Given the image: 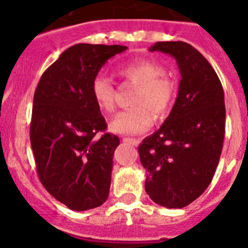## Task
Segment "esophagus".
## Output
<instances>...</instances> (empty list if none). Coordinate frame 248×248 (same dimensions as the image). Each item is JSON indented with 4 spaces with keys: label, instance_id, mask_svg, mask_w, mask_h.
<instances>
[{
    "label": "esophagus",
    "instance_id": "34e87169",
    "mask_svg": "<svg viewBox=\"0 0 248 248\" xmlns=\"http://www.w3.org/2000/svg\"><path fill=\"white\" fill-rule=\"evenodd\" d=\"M122 140H124V142H130V143H132V145H135V146H137L140 143L139 139H132V137H124Z\"/></svg>",
    "mask_w": 248,
    "mask_h": 248
}]
</instances>
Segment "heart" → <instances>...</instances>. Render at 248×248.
Here are the masks:
<instances>
[{"mask_svg":"<svg viewBox=\"0 0 248 248\" xmlns=\"http://www.w3.org/2000/svg\"><path fill=\"white\" fill-rule=\"evenodd\" d=\"M118 75L137 85L132 105L136 106L120 112L109 122V130L124 135H137L152 124L154 117H163L173 106L176 83L165 73V67L151 60H136L122 64ZM92 100L100 111L111 113L115 109V87L111 78L97 73L90 86Z\"/></svg>","mask_w":248,"mask_h":248,"instance_id":"obj_1","label":"heart"}]
</instances>
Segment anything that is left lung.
I'll list each match as a JSON object with an SVG mask.
<instances>
[{
  "label": "left lung",
  "mask_w": 248,
  "mask_h": 248,
  "mask_svg": "<svg viewBox=\"0 0 248 248\" xmlns=\"http://www.w3.org/2000/svg\"><path fill=\"white\" fill-rule=\"evenodd\" d=\"M150 51L175 57L182 78L170 116L139 146L148 172L145 189L160 206L182 208L214 178L225 139V94L212 66L191 45L156 42Z\"/></svg>",
  "instance_id": "left-lung-1"
}]
</instances>
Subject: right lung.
<instances>
[{"label": "right lung", "mask_w": 248, "mask_h": 248, "mask_svg": "<svg viewBox=\"0 0 248 248\" xmlns=\"http://www.w3.org/2000/svg\"><path fill=\"white\" fill-rule=\"evenodd\" d=\"M126 46L78 44L44 72L34 91L30 140L41 184L75 211L98 207L109 193L120 139L92 100L91 81Z\"/></svg>", "instance_id": "right-lung-1"}]
</instances>
